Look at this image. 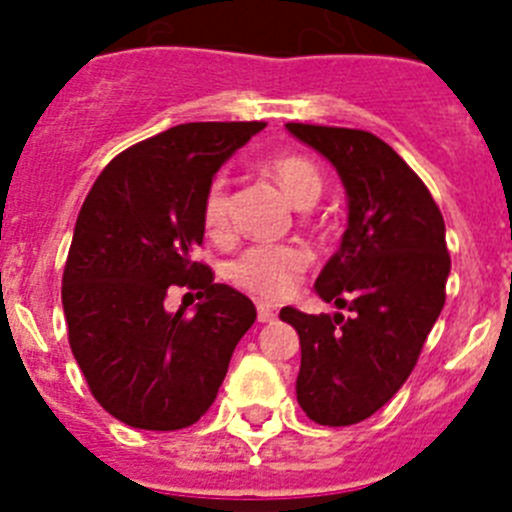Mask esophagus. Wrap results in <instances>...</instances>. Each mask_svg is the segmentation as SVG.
Wrapping results in <instances>:
<instances>
[{
	"label": "esophagus",
	"mask_w": 512,
	"mask_h": 512,
	"mask_svg": "<svg viewBox=\"0 0 512 512\" xmlns=\"http://www.w3.org/2000/svg\"><path fill=\"white\" fill-rule=\"evenodd\" d=\"M256 312H259V323H274V320H277V310L271 305H266V302H259V305H256Z\"/></svg>",
	"instance_id": "obj_1"
}]
</instances>
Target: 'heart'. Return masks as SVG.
Instances as JSON below:
<instances>
[{
    "label": "heart",
    "instance_id": "heart-1",
    "mask_svg": "<svg viewBox=\"0 0 512 512\" xmlns=\"http://www.w3.org/2000/svg\"><path fill=\"white\" fill-rule=\"evenodd\" d=\"M266 169L300 210L315 205L325 189L318 164L300 153L274 156ZM202 220L212 235H225L230 230V179L225 174H217L207 187L202 200ZM307 266H310V251L302 246H289V243L251 246L230 261L228 279L251 295L279 300L300 284Z\"/></svg>",
    "mask_w": 512,
    "mask_h": 512
}]
</instances>
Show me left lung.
<instances>
[{"label":"left lung","instance_id":"8db88e82","mask_svg":"<svg viewBox=\"0 0 512 512\" xmlns=\"http://www.w3.org/2000/svg\"><path fill=\"white\" fill-rule=\"evenodd\" d=\"M287 130L336 166L348 197L341 248L315 282L348 315L279 312L300 336L297 402L315 423L354 425L395 397L441 315L446 225L420 176L377 135L305 122Z\"/></svg>","mask_w":512,"mask_h":512}]
</instances>
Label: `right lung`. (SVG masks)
I'll return each mask as SVG.
<instances>
[{"label":"right lung","mask_w":512,"mask_h":512,"mask_svg":"<svg viewBox=\"0 0 512 512\" xmlns=\"http://www.w3.org/2000/svg\"><path fill=\"white\" fill-rule=\"evenodd\" d=\"M266 122H187L122 151L76 217L61 302L94 400L143 431H179L215 402L256 307L210 266L202 200L217 169ZM169 286L198 289L194 316L163 307Z\"/></svg>","instance_id":"add662e5"}]
</instances>
